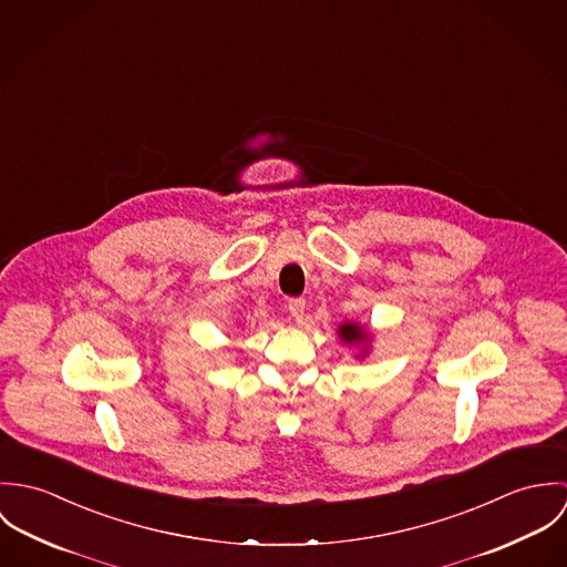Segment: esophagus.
I'll list each match as a JSON object with an SVG mask.
<instances>
[{
	"label": "esophagus",
	"mask_w": 567,
	"mask_h": 567,
	"mask_svg": "<svg viewBox=\"0 0 567 567\" xmlns=\"http://www.w3.org/2000/svg\"><path fill=\"white\" fill-rule=\"evenodd\" d=\"M288 312L292 319L301 321L303 319V312H306V301L303 299H290L288 301Z\"/></svg>",
	"instance_id": "obj_1"
}]
</instances>
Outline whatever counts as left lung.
<instances>
[{
    "label": "left lung",
    "instance_id": "left-lung-1",
    "mask_svg": "<svg viewBox=\"0 0 567 567\" xmlns=\"http://www.w3.org/2000/svg\"><path fill=\"white\" fill-rule=\"evenodd\" d=\"M338 338L344 342V344H349V347H360V353L355 355V358H364V355H369V351H371V338H373V333H371V329L369 327H364L362 323H355V321H344V323L338 324Z\"/></svg>",
    "mask_w": 567,
    "mask_h": 567
}]
</instances>
